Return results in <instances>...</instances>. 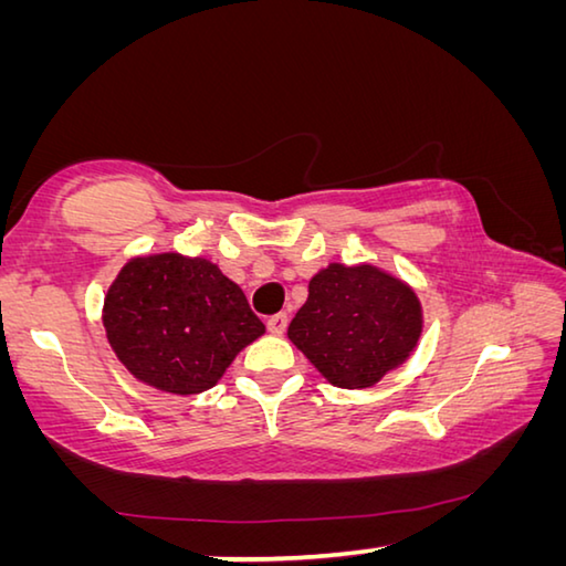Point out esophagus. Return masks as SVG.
<instances>
[{"label":"esophagus","instance_id":"esophagus-1","mask_svg":"<svg viewBox=\"0 0 566 566\" xmlns=\"http://www.w3.org/2000/svg\"><path fill=\"white\" fill-rule=\"evenodd\" d=\"M286 322H290V317H286L284 312L272 314V317L266 319V329H270L272 334H276V337H282L284 329H286Z\"/></svg>","mask_w":566,"mask_h":566}]
</instances>
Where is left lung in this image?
<instances>
[{
  "instance_id": "1",
  "label": "left lung",
  "mask_w": 566,
  "mask_h": 566,
  "mask_svg": "<svg viewBox=\"0 0 566 566\" xmlns=\"http://www.w3.org/2000/svg\"><path fill=\"white\" fill-rule=\"evenodd\" d=\"M421 304L409 284L371 264L324 266L286 337L334 387H375L409 359L421 337Z\"/></svg>"
}]
</instances>
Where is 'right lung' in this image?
<instances>
[{
    "label": "right lung",
    "mask_w": 566,
    "mask_h": 566,
    "mask_svg": "<svg viewBox=\"0 0 566 566\" xmlns=\"http://www.w3.org/2000/svg\"><path fill=\"white\" fill-rule=\"evenodd\" d=\"M102 322L117 359L169 395L212 389L264 324L244 292L205 256H134L104 296Z\"/></svg>",
    "instance_id": "1"
}]
</instances>
